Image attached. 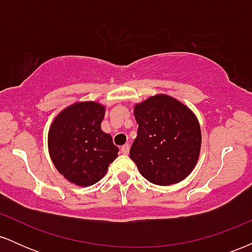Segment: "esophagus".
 <instances>
[{
  "label": "esophagus",
  "instance_id": "esophagus-1",
  "mask_svg": "<svg viewBox=\"0 0 252 252\" xmlns=\"http://www.w3.org/2000/svg\"><path fill=\"white\" fill-rule=\"evenodd\" d=\"M121 153L124 155H126L129 153V144H124L122 146V148H121Z\"/></svg>",
  "mask_w": 252,
  "mask_h": 252
}]
</instances>
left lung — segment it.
I'll list each match as a JSON object with an SVG mask.
<instances>
[{
  "mask_svg": "<svg viewBox=\"0 0 252 252\" xmlns=\"http://www.w3.org/2000/svg\"><path fill=\"white\" fill-rule=\"evenodd\" d=\"M137 137L130 158L152 184L169 186L186 179L198 162L200 124L180 100L158 94L135 104Z\"/></svg>",
  "mask_w": 252,
  "mask_h": 252,
  "instance_id": "left-lung-1",
  "label": "left lung"
}]
</instances>
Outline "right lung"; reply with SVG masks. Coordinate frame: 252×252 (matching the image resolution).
I'll list each match as a JSON object with an SVG mask.
<instances>
[{
  "label": "right lung",
  "mask_w": 252,
  "mask_h": 252,
  "mask_svg": "<svg viewBox=\"0 0 252 252\" xmlns=\"http://www.w3.org/2000/svg\"><path fill=\"white\" fill-rule=\"evenodd\" d=\"M105 106L77 102L57 115L48 130V153L58 172L80 187L96 184L117 158L118 148L100 124Z\"/></svg>",
  "instance_id": "add662e5"
}]
</instances>
